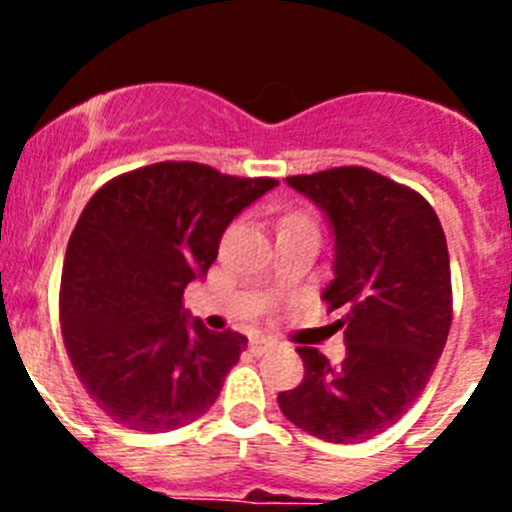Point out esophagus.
Wrapping results in <instances>:
<instances>
[{
  "instance_id": "34e87169",
  "label": "esophagus",
  "mask_w": 512,
  "mask_h": 512,
  "mask_svg": "<svg viewBox=\"0 0 512 512\" xmlns=\"http://www.w3.org/2000/svg\"><path fill=\"white\" fill-rule=\"evenodd\" d=\"M271 348H274V341H266V338H253V341H251V354L253 356L269 354Z\"/></svg>"
}]
</instances>
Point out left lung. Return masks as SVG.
Returning a JSON list of instances; mask_svg holds the SVG:
<instances>
[{
    "mask_svg": "<svg viewBox=\"0 0 512 512\" xmlns=\"http://www.w3.org/2000/svg\"><path fill=\"white\" fill-rule=\"evenodd\" d=\"M328 212L336 279L323 292L346 336L338 366L300 346L305 379L279 392L289 423L330 443L384 433L423 395L454 318L451 266L438 215L415 189L364 166L287 176Z\"/></svg>",
    "mask_w": 512,
    "mask_h": 512,
    "instance_id": "8db88e82",
    "label": "left lung"
}]
</instances>
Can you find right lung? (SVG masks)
<instances>
[{
	"label": "right lung",
	"mask_w": 512,
	"mask_h": 512,
	"mask_svg": "<svg viewBox=\"0 0 512 512\" xmlns=\"http://www.w3.org/2000/svg\"><path fill=\"white\" fill-rule=\"evenodd\" d=\"M277 179L161 161L99 187L63 259L58 318L76 377L115 423L164 433L205 415L248 338L187 320L225 228Z\"/></svg>",
	"instance_id": "1"
}]
</instances>
